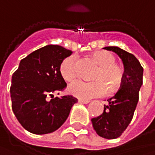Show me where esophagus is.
Listing matches in <instances>:
<instances>
[{"label": "esophagus", "instance_id": "1", "mask_svg": "<svg viewBox=\"0 0 155 155\" xmlns=\"http://www.w3.org/2000/svg\"><path fill=\"white\" fill-rule=\"evenodd\" d=\"M78 101H79V103H81V104H88L90 102V101H88V100H79Z\"/></svg>", "mask_w": 155, "mask_h": 155}]
</instances>
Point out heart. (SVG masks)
<instances>
[{
    "mask_svg": "<svg viewBox=\"0 0 155 155\" xmlns=\"http://www.w3.org/2000/svg\"><path fill=\"white\" fill-rule=\"evenodd\" d=\"M91 58L99 68L96 70L93 81L77 80L70 84L69 93L81 100H90L101 97L108 91L115 90L123 80V71L116 64V57L108 51L99 50L91 54ZM60 74L66 81H71L77 76V57L70 55L64 58L60 64Z\"/></svg>",
    "mask_w": 155,
    "mask_h": 155,
    "instance_id": "1",
    "label": "heart"
}]
</instances>
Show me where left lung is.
<instances>
[{
    "label": "left lung",
    "mask_w": 155,
    "mask_h": 155,
    "mask_svg": "<svg viewBox=\"0 0 155 155\" xmlns=\"http://www.w3.org/2000/svg\"><path fill=\"white\" fill-rule=\"evenodd\" d=\"M104 49L116 53L121 58L125 71L120 89L108 99L103 113L91 118V123L100 137L115 139L122 135L133 118L143 84V69L134 54L117 47H106Z\"/></svg>",
    "instance_id": "8db88e82"
}]
</instances>
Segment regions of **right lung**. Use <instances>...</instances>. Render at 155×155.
<instances>
[{"label": "right lung", "instance_id": "obj_1", "mask_svg": "<svg viewBox=\"0 0 155 155\" xmlns=\"http://www.w3.org/2000/svg\"><path fill=\"white\" fill-rule=\"evenodd\" d=\"M72 53L57 45L41 47L22 59L12 74L10 91L12 111L28 132L44 135L57 130L77 102L71 95L61 98L53 95L66 87L59 68Z\"/></svg>", "mask_w": 155, "mask_h": 155}]
</instances>
